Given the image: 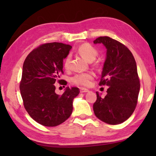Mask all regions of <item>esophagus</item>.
<instances>
[{"instance_id":"obj_1","label":"esophagus","mask_w":156,"mask_h":156,"mask_svg":"<svg viewBox=\"0 0 156 156\" xmlns=\"http://www.w3.org/2000/svg\"><path fill=\"white\" fill-rule=\"evenodd\" d=\"M80 91V93H85V92H88L89 90L87 89H85V88H81Z\"/></svg>"}]
</instances>
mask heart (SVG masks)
<instances>
[{
  "mask_svg": "<svg viewBox=\"0 0 156 156\" xmlns=\"http://www.w3.org/2000/svg\"><path fill=\"white\" fill-rule=\"evenodd\" d=\"M78 51L81 56H83L89 62H93L96 59L98 51L94 46L89 43H83L79 46ZM70 57L68 56L65 60L64 67L65 69L69 67ZM93 78V74L91 73H81L73 76L72 81L73 83L80 86H88Z\"/></svg>",
  "mask_w": 156,
  "mask_h": 156,
  "instance_id": "obj_1",
  "label": "heart"
}]
</instances>
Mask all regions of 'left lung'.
Returning a JSON list of instances; mask_svg holds the SVG:
<instances>
[{"label": "left lung", "mask_w": 156, "mask_h": 156, "mask_svg": "<svg viewBox=\"0 0 156 156\" xmlns=\"http://www.w3.org/2000/svg\"><path fill=\"white\" fill-rule=\"evenodd\" d=\"M94 43H102L107 49L99 85L109 87L105 98L96 92L94 112L102 122L118 125L130 117L138 102L140 84L136 60L125 44L110 37L100 36Z\"/></svg>", "instance_id": "8db88e82"}]
</instances>
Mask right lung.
Instances as JSON below:
<instances>
[{
  "label": "right lung",
  "instance_id": "1",
  "mask_svg": "<svg viewBox=\"0 0 156 156\" xmlns=\"http://www.w3.org/2000/svg\"><path fill=\"white\" fill-rule=\"evenodd\" d=\"M72 47L61 43L43 44L32 50L23 66L20 94L26 111L33 119L45 126L64 122L73 111V100L80 93L77 87H66L58 95L54 83L67 85L60 80L63 74V60Z\"/></svg>",
  "mask_w": 156,
  "mask_h": 156
}]
</instances>
